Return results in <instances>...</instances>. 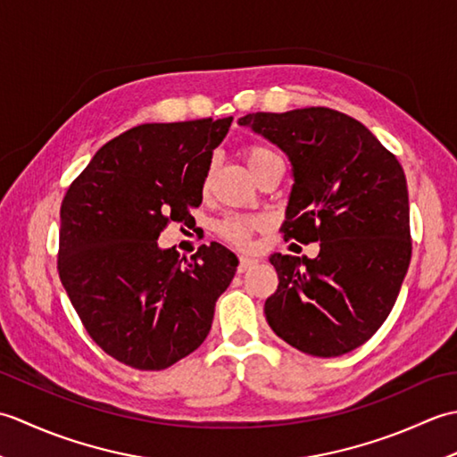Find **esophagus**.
<instances>
[{
  "label": "esophagus",
  "instance_id": "1",
  "mask_svg": "<svg viewBox=\"0 0 457 457\" xmlns=\"http://www.w3.org/2000/svg\"><path fill=\"white\" fill-rule=\"evenodd\" d=\"M255 263H257L255 259H251V257H241V259H239V267H237V270H239V273H245V270L253 267Z\"/></svg>",
  "mask_w": 457,
  "mask_h": 457
}]
</instances>
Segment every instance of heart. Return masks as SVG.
Listing matches in <instances>:
<instances>
[{
    "instance_id": "b5f03b06",
    "label": "heart",
    "mask_w": 457,
    "mask_h": 457,
    "mask_svg": "<svg viewBox=\"0 0 457 457\" xmlns=\"http://www.w3.org/2000/svg\"><path fill=\"white\" fill-rule=\"evenodd\" d=\"M245 162L249 170H253L259 162H263L269 157H275V153H270L265 147H259V145H251V147L245 149ZM212 170L206 172V179H204V187L210 184ZM259 228H263V220L259 218H251V216H229L220 223V234L221 237L234 244L237 247H247L251 236L255 234Z\"/></svg>"
}]
</instances>
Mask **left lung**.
I'll return each instance as SVG.
<instances>
[{
	"instance_id": "left-lung-1",
	"label": "left lung",
	"mask_w": 457,
	"mask_h": 457,
	"mask_svg": "<svg viewBox=\"0 0 457 457\" xmlns=\"http://www.w3.org/2000/svg\"><path fill=\"white\" fill-rule=\"evenodd\" d=\"M293 164L280 231L320 241L314 259L270 255L278 287L265 316L287 344L337 357L365 344L391 314L409 270V190L401 162L363 123L329 108L239 118Z\"/></svg>"
}]
</instances>
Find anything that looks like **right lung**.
Here are the masks:
<instances>
[{
  "label": "right lung",
  "mask_w": 457,
  "mask_h": 457,
  "mask_svg": "<svg viewBox=\"0 0 457 457\" xmlns=\"http://www.w3.org/2000/svg\"><path fill=\"white\" fill-rule=\"evenodd\" d=\"M234 118L143 123L94 154L61 206L58 275L86 332L139 371H161L206 339L239 261L220 244L187 261L157 239L202 204L212 153Z\"/></svg>",
  "instance_id": "obj_1"
}]
</instances>
